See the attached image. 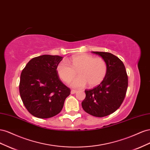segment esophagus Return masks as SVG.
<instances>
[{
    "mask_svg": "<svg viewBox=\"0 0 150 150\" xmlns=\"http://www.w3.org/2000/svg\"><path fill=\"white\" fill-rule=\"evenodd\" d=\"M76 92H77V91H75V90H71V92H70V93H71V94H74V93H75Z\"/></svg>",
    "mask_w": 150,
    "mask_h": 150,
    "instance_id": "1",
    "label": "esophagus"
}]
</instances>
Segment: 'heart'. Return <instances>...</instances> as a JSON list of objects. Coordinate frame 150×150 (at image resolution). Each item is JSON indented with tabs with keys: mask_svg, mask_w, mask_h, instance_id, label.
<instances>
[{
	"mask_svg": "<svg viewBox=\"0 0 150 150\" xmlns=\"http://www.w3.org/2000/svg\"><path fill=\"white\" fill-rule=\"evenodd\" d=\"M71 66L66 61L59 63L57 68L58 76L63 82H68L78 72L79 77L70 83L73 88H83L87 83L91 87L100 84L108 73V65L103 58H95L91 54L82 53L72 57Z\"/></svg>",
	"mask_w": 150,
	"mask_h": 150,
	"instance_id": "b5f03b06",
	"label": "heart"
}]
</instances>
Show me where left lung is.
<instances>
[{
    "mask_svg": "<svg viewBox=\"0 0 150 150\" xmlns=\"http://www.w3.org/2000/svg\"><path fill=\"white\" fill-rule=\"evenodd\" d=\"M92 53L105 61L108 73L97 87L85 91L86 97L82 106L87 113L102 117L114 112L121 106L126 93L128 79L125 65L118 57L108 52Z\"/></svg>",
    "mask_w": 150,
    "mask_h": 150,
    "instance_id": "obj_1",
    "label": "left lung"
}]
</instances>
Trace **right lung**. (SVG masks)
<instances>
[{
  "instance_id": "add662e5",
  "label": "right lung",
  "mask_w": 150,
  "mask_h": 150,
  "mask_svg": "<svg viewBox=\"0 0 150 150\" xmlns=\"http://www.w3.org/2000/svg\"><path fill=\"white\" fill-rule=\"evenodd\" d=\"M62 59L58 55H41L31 59L21 72L20 96L34 116L46 119L57 115L70 94V89L57 74V66Z\"/></svg>"
}]
</instances>
